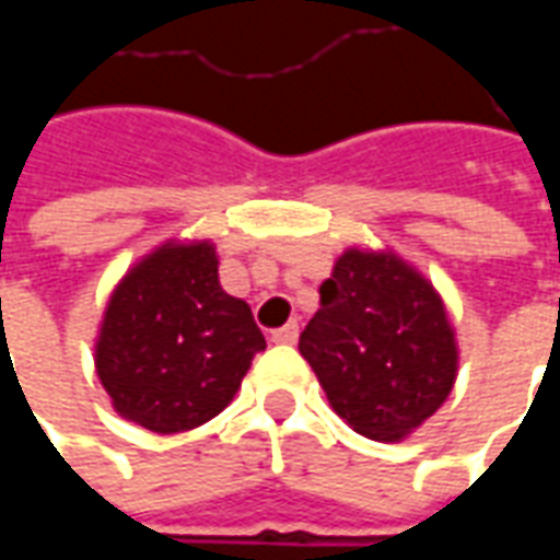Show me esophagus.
Masks as SVG:
<instances>
[{
    "label": "esophagus",
    "mask_w": 560,
    "mask_h": 560,
    "mask_svg": "<svg viewBox=\"0 0 560 560\" xmlns=\"http://www.w3.org/2000/svg\"><path fill=\"white\" fill-rule=\"evenodd\" d=\"M296 336H300V324H296V320H291V324H284V327L279 329H272V341H279V345H293Z\"/></svg>",
    "instance_id": "esophagus-1"
}]
</instances>
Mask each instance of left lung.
<instances>
[{
  "label": "left lung",
  "instance_id": "1",
  "mask_svg": "<svg viewBox=\"0 0 560 560\" xmlns=\"http://www.w3.org/2000/svg\"><path fill=\"white\" fill-rule=\"evenodd\" d=\"M300 353L332 411L372 441H399L429 420L456 381L444 303L396 255L345 252L320 284Z\"/></svg>",
  "mask_w": 560,
  "mask_h": 560
}]
</instances>
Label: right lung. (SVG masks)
<instances>
[{
    "label": "right lung",
    "mask_w": 560,
    "mask_h": 560,
    "mask_svg": "<svg viewBox=\"0 0 560 560\" xmlns=\"http://www.w3.org/2000/svg\"><path fill=\"white\" fill-rule=\"evenodd\" d=\"M264 348L252 308L221 291L215 248L167 243L110 296L95 369L126 420L173 434L224 411Z\"/></svg>",
    "instance_id": "obj_1"
}]
</instances>
